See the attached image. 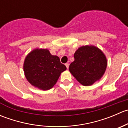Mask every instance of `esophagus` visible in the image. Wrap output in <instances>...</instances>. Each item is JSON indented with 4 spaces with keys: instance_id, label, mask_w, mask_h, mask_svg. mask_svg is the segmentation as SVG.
<instances>
[{
    "instance_id": "obj_1",
    "label": "esophagus",
    "mask_w": 128,
    "mask_h": 128,
    "mask_svg": "<svg viewBox=\"0 0 128 128\" xmlns=\"http://www.w3.org/2000/svg\"><path fill=\"white\" fill-rule=\"evenodd\" d=\"M65 65H66V66L67 69H68V68H69V63H66Z\"/></svg>"
}]
</instances>
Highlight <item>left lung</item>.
<instances>
[{"instance_id":"8db88e82","label":"left lung","mask_w":128,"mask_h":128,"mask_svg":"<svg viewBox=\"0 0 128 128\" xmlns=\"http://www.w3.org/2000/svg\"><path fill=\"white\" fill-rule=\"evenodd\" d=\"M74 57V61L69 66V71L83 86L92 85L104 74L106 59L98 48L82 46L76 51Z\"/></svg>"}]
</instances>
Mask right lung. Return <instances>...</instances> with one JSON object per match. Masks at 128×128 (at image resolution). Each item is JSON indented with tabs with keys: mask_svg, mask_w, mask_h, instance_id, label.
Returning a JSON list of instances; mask_svg holds the SVG:
<instances>
[{
	"mask_svg": "<svg viewBox=\"0 0 128 128\" xmlns=\"http://www.w3.org/2000/svg\"><path fill=\"white\" fill-rule=\"evenodd\" d=\"M24 69L26 78L32 86L47 90L56 84L66 67L60 62L59 57L51 54L48 50L36 49L26 57Z\"/></svg>",
	"mask_w": 128,
	"mask_h": 128,
	"instance_id": "obj_1",
	"label": "right lung"
}]
</instances>
